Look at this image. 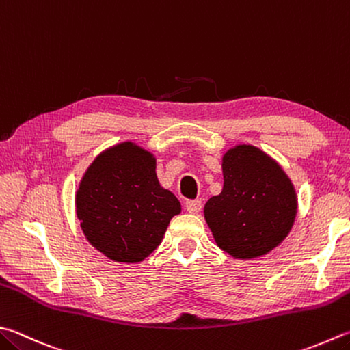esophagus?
<instances>
[{
	"label": "esophagus",
	"instance_id": "34e87169",
	"mask_svg": "<svg viewBox=\"0 0 350 350\" xmlns=\"http://www.w3.org/2000/svg\"><path fill=\"white\" fill-rule=\"evenodd\" d=\"M184 207L189 213H198L201 210V201L200 200H187L186 204H184Z\"/></svg>",
	"mask_w": 350,
	"mask_h": 350
}]
</instances>
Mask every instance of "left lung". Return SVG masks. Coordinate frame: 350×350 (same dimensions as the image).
<instances>
[{
  "label": "left lung",
  "instance_id": "obj_1",
  "mask_svg": "<svg viewBox=\"0 0 350 350\" xmlns=\"http://www.w3.org/2000/svg\"><path fill=\"white\" fill-rule=\"evenodd\" d=\"M222 174V192L204 207L217 247L237 259L271 252L297 213L291 181L278 163L247 144L224 155Z\"/></svg>",
  "mask_w": 350,
  "mask_h": 350
}]
</instances>
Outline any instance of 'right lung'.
Returning <instances> with one entry per match:
<instances>
[{
    "mask_svg": "<svg viewBox=\"0 0 350 350\" xmlns=\"http://www.w3.org/2000/svg\"><path fill=\"white\" fill-rule=\"evenodd\" d=\"M76 212L93 247L116 262L135 263L160 245L180 201L157 180L155 158L133 143L105 150L83 175Z\"/></svg>",
    "mask_w": 350,
    "mask_h": 350,
    "instance_id": "1",
    "label": "right lung"
}]
</instances>
